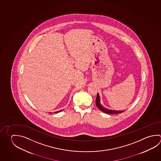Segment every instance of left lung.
<instances>
[{
  "mask_svg": "<svg viewBox=\"0 0 161 161\" xmlns=\"http://www.w3.org/2000/svg\"><path fill=\"white\" fill-rule=\"evenodd\" d=\"M96 105L100 111H102L107 114H121L125 111V110H124H124L123 111H115V110H112V109H109L105 108L100 103V97L99 94L98 92L97 94V99H96Z\"/></svg>",
  "mask_w": 161,
  "mask_h": 161,
  "instance_id": "1",
  "label": "left lung"
}]
</instances>
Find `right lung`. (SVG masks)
I'll list each match as a JSON object with an SVG mask.
<instances>
[{
    "mask_svg": "<svg viewBox=\"0 0 161 161\" xmlns=\"http://www.w3.org/2000/svg\"><path fill=\"white\" fill-rule=\"evenodd\" d=\"M62 110H63V109H61V110H60V111H59L55 112H54V113H58V112H61L62 111ZM49 114H52V112H49Z\"/></svg>",
    "mask_w": 161,
    "mask_h": 161,
    "instance_id": "obj_1",
    "label": "right lung"
}]
</instances>
